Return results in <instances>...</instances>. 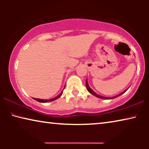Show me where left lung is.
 <instances>
[{
    "label": "left lung",
    "instance_id": "obj_1",
    "mask_svg": "<svg viewBox=\"0 0 149 149\" xmlns=\"http://www.w3.org/2000/svg\"><path fill=\"white\" fill-rule=\"evenodd\" d=\"M86 87H87V91H89V93H91V94L92 95H95V96H96L97 97H99V98H102V99H110V97H104V96H102V95H98V94H96V93H95L94 91H93L92 89H91L90 87H89V86L88 85V83H87V80H86ZM128 89V88H127ZM127 89H126V90H125L124 91H123V92H121V93H120V94H119V95H116V96H114V97H112V98H111V99H113V98H115L116 97H117V96H119V95H121V94H123V93H125L126 91L127 90Z\"/></svg>",
    "mask_w": 149,
    "mask_h": 149
}]
</instances>
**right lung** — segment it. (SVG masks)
<instances>
[{"mask_svg":"<svg viewBox=\"0 0 149 149\" xmlns=\"http://www.w3.org/2000/svg\"><path fill=\"white\" fill-rule=\"evenodd\" d=\"M62 93H63V91H62V92H61L60 94L58 95V96H56V97H54V98L49 99V100H42V99H39V98H34V99L36 101L39 102H52V101L55 100H57L58 98H59V97H60L61 95H62Z\"/></svg>","mask_w":149,"mask_h":149,"instance_id":"obj_1","label":"right lung"}]
</instances>
